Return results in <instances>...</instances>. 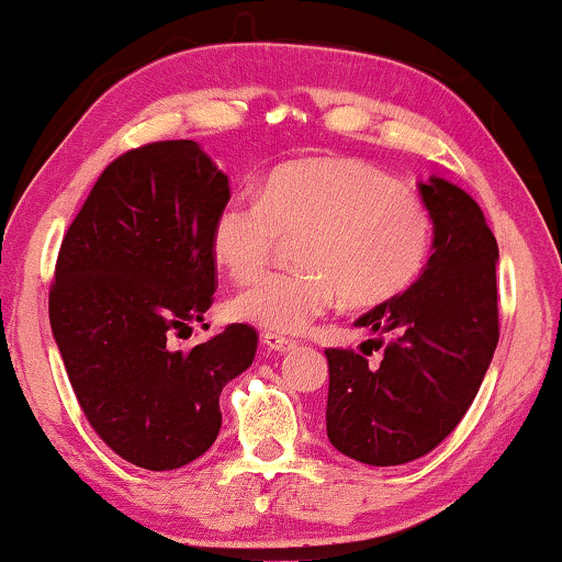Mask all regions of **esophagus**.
Here are the masks:
<instances>
[{
	"label": "esophagus",
	"mask_w": 562,
	"mask_h": 562,
	"mask_svg": "<svg viewBox=\"0 0 562 562\" xmlns=\"http://www.w3.org/2000/svg\"><path fill=\"white\" fill-rule=\"evenodd\" d=\"M260 342H263L268 350H276V352H289L296 348V340H289V337H281L273 333H266L263 337H260Z\"/></svg>",
	"instance_id": "esophagus-1"
}]
</instances>
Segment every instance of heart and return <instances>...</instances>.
<instances>
[{
    "instance_id": "b5f03b06",
    "label": "heart",
    "mask_w": 562,
    "mask_h": 562,
    "mask_svg": "<svg viewBox=\"0 0 562 562\" xmlns=\"http://www.w3.org/2000/svg\"><path fill=\"white\" fill-rule=\"evenodd\" d=\"M281 237H302L299 271L266 273L229 299V314L271 333H302L342 296L389 302L425 266L432 222L419 196L350 158L279 166L260 196H233L212 227L214 260L237 281L271 260Z\"/></svg>"
}]
</instances>
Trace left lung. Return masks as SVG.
<instances>
[{"mask_svg":"<svg viewBox=\"0 0 562 562\" xmlns=\"http://www.w3.org/2000/svg\"><path fill=\"white\" fill-rule=\"evenodd\" d=\"M432 256L419 279L356 319L383 356L325 350L327 437L366 465H402L435 450L479 394L498 342V245L475 199L448 179L419 183ZM387 337V342L380 340Z\"/></svg>","mask_w":562,"mask_h":562,"instance_id":"obj_1","label":"left lung"}]
</instances>
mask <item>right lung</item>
Masks as SVG:
<instances>
[{"mask_svg": "<svg viewBox=\"0 0 562 562\" xmlns=\"http://www.w3.org/2000/svg\"><path fill=\"white\" fill-rule=\"evenodd\" d=\"M227 202L202 145L150 143L104 168L60 243L50 329L68 381L97 435L145 471L212 448L222 389L256 358L248 325L173 348L214 302L212 227Z\"/></svg>", "mask_w": 562, "mask_h": 562, "instance_id": "obj_1", "label": "right lung"}]
</instances>
